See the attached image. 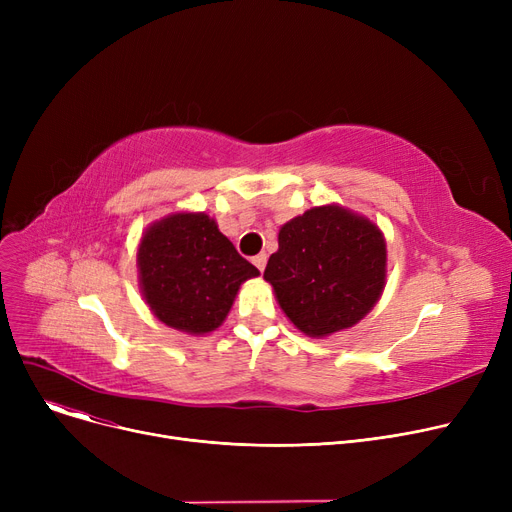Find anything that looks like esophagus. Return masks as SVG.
Listing matches in <instances>:
<instances>
[{
    "instance_id": "34e87169",
    "label": "esophagus",
    "mask_w": 512,
    "mask_h": 512,
    "mask_svg": "<svg viewBox=\"0 0 512 512\" xmlns=\"http://www.w3.org/2000/svg\"><path fill=\"white\" fill-rule=\"evenodd\" d=\"M253 263L257 265V270H259V272H263V270H265V263H267V255H265V253L255 255V257H253Z\"/></svg>"
}]
</instances>
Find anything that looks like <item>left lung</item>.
<instances>
[{
  "label": "left lung",
  "instance_id": "left-lung-1",
  "mask_svg": "<svg viewBox=\"0 0 512 512\" xmlns=\"http://www.w3.org/2000/svg\"><path fill=\"white\" fill-rule=\"evenodd\" d=\"M388 274L378 224L328 203L307 209L278 232V251L263 272L292 326L328 338L357 326L380 301Z\"/></svg>",
  "mask_w": 512,
  "mask_h": 512
}]
</instances>
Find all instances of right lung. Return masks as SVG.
<instances>
[{"instance_id": "1", "label": "right lung", "mask_w": 512, "mask_h": 512, "mask_svg": "<svg viewBox=\"0 0 512 512\" xmlns=\"http://www.w3.org/2000/svg\"><path fill=\"white\" fill-rule=\"evenodd\" d=\"M137 270L151 313L193 336L218 330L242 282L259 276L205 211H174L149 224L137 249Z\"/></svg>"}]
</instances>
